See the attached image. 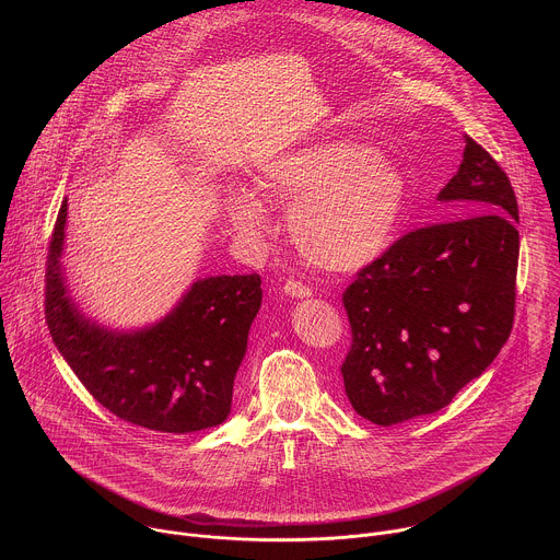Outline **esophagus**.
<instances>
[{
	"label": "esophagus",
	"instance_id": "obj_1",
	"mask_svg": "<svg viewBox=\"0 0 560 560\" xmlns=\"http://www.w3.org/2000/svg\"><path fill=\"white\" fill-rule=\"evenodd\" d=\"M283 292H285L288 296H292V299H305V296L312 294L310 285H305V283H301V281H294V279L283 285Z\"/></svg>",
	"mask_w": 560,
	"mask_h": 560
}]
</instances>
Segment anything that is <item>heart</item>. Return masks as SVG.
I'll use <instances>...</instances> for the list:
<instances>
[{
  "instance_id": "b5f03b06",
  "label": "heart",
  "mask_w": 560,
  "mask_h": 560,
  "mask_svg": "<svg viewBox=\"0 0 560 560\" xmlns=\"http://www.w3.org/2000/svg\"><path fill=\"white\" fill-rule=\"evenodd\" d=\"M257 188L292 203L290 232L299 250L335 272L376 261L392 246L408 199L401 171L350 139H316L272 156L257 173ZM225 208L244 234L268 230V210L255 190L230 188Z\"/></svg>"
}]
</instances>
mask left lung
<instances>
[{
	"label": "left lung",
	"instance_id": "obj_1",
	"mask_svg": "<svg viewBox=\"0 0 560 560\" xmlns=\"http://www.w3.org/2000/svg\"><path fill=\"white\" fill-rule=\"evenodd\" d=\"M436 199L463 217L404 234L343 292L346 394L383 428L445 408L514 324L518 203L508 175L465 137L458 173Z\"/></svg>",
	"mask_w": 560,
	"mask_h": 560
}]
</instances>
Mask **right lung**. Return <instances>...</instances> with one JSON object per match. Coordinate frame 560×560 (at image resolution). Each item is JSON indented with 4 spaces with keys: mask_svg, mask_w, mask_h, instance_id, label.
I'll use <instances>...</instances> for the list:
<instances>
[{
    "mask_svg": "<svg viewBox=\"0 0 560 560\" xmlns=\"http://www.w3.org/2000/svg\"><path fill=\"white\" fill-rule=\"evenodd\" d=\"M61 201L46 261V324L77 378L115 417L154 432L188 434L223 423L232 385L261 307V277L199 279L162 322L117 332L91 322L68 294Z\"/></svg>",
    "mask_w": 560,
    "mask_h": 560,
    "instance_id": "right-lung-1",
    "label": "right lung"
}]
</instances>
